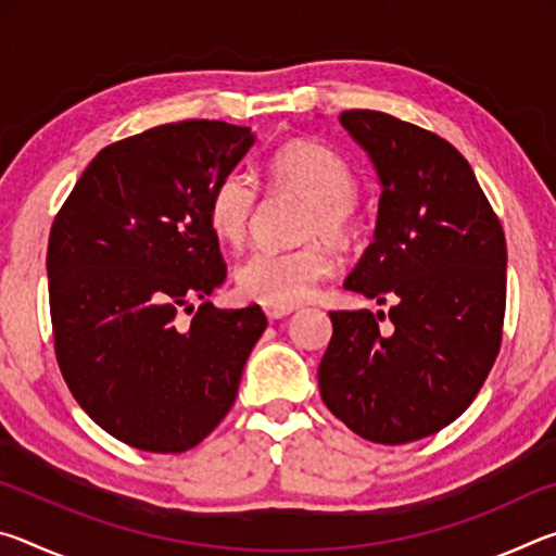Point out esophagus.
<instances>
[{"label":"esophagus","mask_w":556,"mask_h":556,"mask_svg":"<svg viewBox=\"0 0 556 556\" xmlns=\"http://www.w3.org/2000/svg\"><path fill=\"white\" fill-rule=\"evenodd\" d=\"M262 308H265L269 321H277V318H285L294 312V306H289V304H262Z\"/></svg>","instance_id":"esophagus-1"}]
</instances>
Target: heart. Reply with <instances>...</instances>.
I'll return each mask as SVG.
<instances>
[{"label":"heart","mask_w":556,"mask_h":556,"mask_svg":"<svg viewBox=\"0 0 556 556\" xmlns=\"http://www.w3.org/2000/svg\"><path fill=\"white\" fill-rule=\"evenodd\" d=\"M271 186L306 201L299 235L314 241L289 250H255L240 262L235 281L242 296L265 304H299L312 296L318 281L333 271L328 244H348L361 230L357 178L348 159L318 142H289L269 159ZM257 208V188L240 172L225 174L208 201V223L215 238L240 244Z\"/></svg>","instance_id":"b5f03b06"}]
</instances>
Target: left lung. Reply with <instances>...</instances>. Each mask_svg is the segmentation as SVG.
<instances>
[{
	"label": "left lung",
	"instance_id": "8db88e82",
	"mask_svg": "<svg viewBox=\"0 0 556 556\" xmlns=\"http://www.w3.org/2000/svg\"><path fill=\"white\" fill-rule=\"evenodd\" d=\"M341 125L380 181L372 242L343 287L390 301L392 326L380 331L382 312H333L318 388L357 437L409 444L458 419L493 368L505 235L446 139L375 110H348Z\"/></svg>",
	"mask_w": 556,
	"mask_h": 556
}]
</instances>
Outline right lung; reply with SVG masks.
Listing matches in <instances>:
<instances>
[{"instance_id":"1","label":"right lung","mask_w":556,"mask_h":556,"mask_svg":"<svg viewBox=\"0 0 556 556\" xmlns=\"http://www.w3.org/2000/svg\"><path fill=\"white\" fill-rule=\"evenodd\" d=\"M250 127L186 119L102 149L55 215L46 271L55 357L88 417L125 444L181 454L238 397L267 328L257 304L178 307L225 279L208 223L215 184L255 144Z\"/></svg>"}]
</instances>
